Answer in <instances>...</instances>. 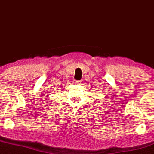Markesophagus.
Segmentation results:
<instances>
[{
	"label": "esophagus",
	"instance_id": "1",
	"mask_svg": "<svg viewBox=\"0 0 154 154\" xmlns=\"http://www.w3.org/2000/svg\"><path fill=\"white\" fill-rule=\"evenodd\" d=\"M81 82V81H79V80H75V84H79V83Z\"/></svg>",
	"mask_w": 154,
	"mask_h": 154
}]
</instances>
